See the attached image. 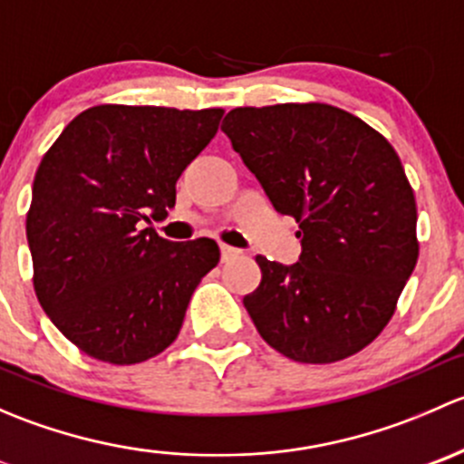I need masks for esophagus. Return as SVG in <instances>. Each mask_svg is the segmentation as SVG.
I'll return each instance as SVG.
<instances>
[{
    "label": "esophagus",
    "mask_w": 464,
    "mask_h": 464,
    "mask_svg": "<svg viewBox=\"0 0 464 464\" xmlns=\"http://www.w3.org/2000/svg\"><path fill=\"white\" fill-rule=\"evenodd\" d=\"M237 256H240V249H236V246H228V245H219V258H222V262L237 258Z\"/></svg>",
    "instance_id": "obj_1"
}]
</instances>
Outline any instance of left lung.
Here are the masks:
<instances>
[{
	"mask_svg": "<svg viewBox=\"0 0 464 464\" xmlns=\"http://www.w3.org/2000/svg\"><path fill=\"white\" fill-rule=\"evenodd\" d=\"M231 139L274 208L298 222L294 265L258 256L245 307L260 336L301 363H332L386 327L418 262V208L392 145L325 102L236 107Z\"/></svg>",
	"mask_w": 464,
	"mask_h": 464,
	"instance_id": "left-lung-1",
	"label": "left lung"
}]
</instances>
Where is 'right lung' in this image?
Instances as JSON below:
<instances>
[{
    "mask_svg": "<svg viewBox=\"0 0 464 464\" xmlns=\"http://www.w3.org/2000/svg\"><path fill=\"white\" fill-rule=\"evenodd\" d=\"M222 110L96 105L42 157L26 215L37 301L73 345L130 366L177 339L215 240L170 242L150 218L175 206L177 179L218 132Z\"/></svg>",
    "mask_w": 464,
    "mask_h": 464,
    "instance_id": "right-lung-1",
    "label": "right lung"
}]
</instances>
